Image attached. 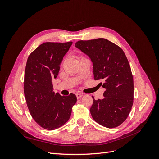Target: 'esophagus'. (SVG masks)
I'll list each match as a JSON object with an SVG mask.
<instances>
[{
	"label": "esophagus",
	"instance_id": "obj_1",
	"mask_svg": "<svg viewBox=\"0 0 159 159\" xmlns=\"http://www.w3.org/2000/svg\"><path fill=\"white\" fill-rule=\"evenodd\" d=\"M83 95H84V94L83 93H76V97H77V98H78V99L81 98Z\"/></svg>",
	"mask_w": 159,
	"mask_h": 159
}]
</instances>
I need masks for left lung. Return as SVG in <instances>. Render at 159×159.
<instances>
[{
	"label": "left lung",
	"instance_id": "left-lung-1",
	"mask_svg": "<svg viewBox=\"0 0 159 159\" xmlns=\"http://www.w3.org/2000/svg\"><path fill=\"white\" fill-rule=\"evenodd\" d=\"M75 45L89 56L93 62L95 80H103L105 88L103 99L92 97L91 116L103 127L119 126L131 111L134 94L133 77L123 50L105 38L80 40Z\"/></svg>",
	"mask_w": 159,
	"mask_h": 159
}]
</instances>
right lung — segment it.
I'll use <instances>...</instances> for the list:
<instances>
[{
    "instance_id": "add662e5",
    "label": "right lung",
    "mask_w": 159,
    "mask_h": 159,
    "mask_svg": "<svg viewBox=\"0 0 159 159\" xmlns=\"http://www.w3.org/2000/svg\"><path fill=\"white\" fill-rule=\"evenodd\" d=\"M72 42L43 43L28 57L24 80L26 104L34 120L47 130L59 128L68 121L77 102L73 93H55L52 82Z\"/></svg>"
}]
</instances>
